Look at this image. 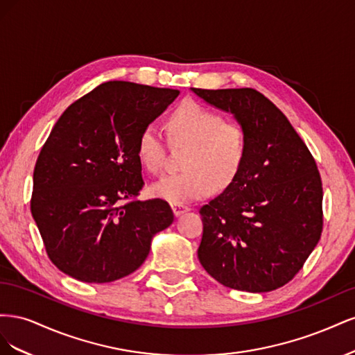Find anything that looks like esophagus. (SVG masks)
<instances>
[{
	"mask_svg": "<svg viewBox=\"0 0 355 355\" xmlns=\"http://www.w3.org/2000/svg\"><path fill=\"white\" fill-rule=\"evenodd\" d=\"M171 209H173L175 216H180L182 213H185V211L189 210V207L185 206V204H173V206H171Z\"/></svg>",
	"mask_w": 355,
	"mask_h": 355,
	"instance_id": "obj_1",
	"label": "esophagus"
}]
</instances>
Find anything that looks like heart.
Here are the masks:
<instances>
[{
  "label": "heart",
  "instance_id": "obj_1",
  "mask_svg": "<svg viewBox=\"0 0 355 355\" xmlns=\"http://www.w3.org/2000/svg\"><path fill=\"white\" fill-rule=\"evenodd\" d=\"M171 145H187L180 173L167 175L153 185V194L171 204H184L210 196L214 187L225 188L239 176L249 151V136L239 121L223 116L196 101L182 102L167 118ZM136 154L153 175L164 167L166 144L153 124L137 136Z\"/></svg>",
  "mask_w": 355,
  "mask_h": 355
}]
</instances>
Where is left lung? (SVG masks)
<instances>
[{
    "instance_id": "left-lung-1",
    "label": "left lung",
    "mask_w": 355,
    "mask_h": 355,
    "mask_svg": "<svg viewBox=\"0 0 355 355\" xmlns=\"http://www.w3.org/2000/svg\"><path fill=\"white\" fill-rule=\"evenodd\" d=\"M249 136L239 176L200 209L198 259L230 288L263 293L302 270L323 232L317 163L286 115L254 89H192Z\"/></svg>"
}]
</instances>
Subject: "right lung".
Returning <instances> with one entry per match:
<instances>
[{
	"label": "right lung",
	"mask_w": 355,
	"mask_h": 355,
	"mask_svg": "<svg viewBox=\"0 0 355 355\" xmlns=\"http://www.w3.org/2000/svg\"><path fill=\"white\" fill-rule=\"evenodd\" d=\"M179 90L108 81L75 101L42 145L31 213L51 263L84 283L132 274L175 216L161 198L141 201L136 154L142 128Z\"/></svg>",
	"instance_id": "obj_1"
}]
</instances>
